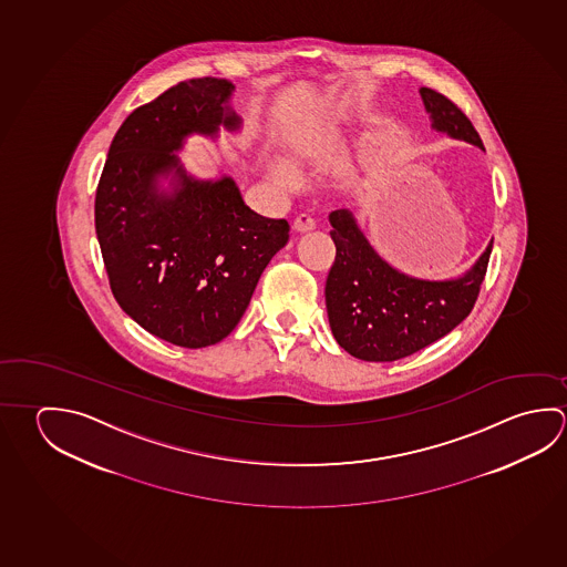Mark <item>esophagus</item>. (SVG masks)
Instances as JSON below:
<instances>
[{"instance_id": "1", "label": "esophagus", "mask_w": 567, "mask_h": 567, "mask_svg": "<svg viewBox=\"0 0 567 567\" xmlns=\"http://www.w3.org/2000/svg\"><path fill=\"white\" fill-rule=\"evenodd\" d=\"M292 229L302 235V233L317 229V223H315V219H310L308 215H298L297 219L292 220Z\"/></svg>"}]
</instances>
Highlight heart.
<instances>
[{
	"instance_id": "heart-1",
	"label": "heart",
	"mask_w": 567,
	"mask_h": 567,
	"mask_svg": "<svg viewBox=\"0 0 567 567\" xmlns=\"http://www.w3.org/2000/svg\"><path fill=\"white\" fill-rule=\"evenodd\" d=\"M270 177L277 181V183H280V185H285V183L288 181L287 173H285L282 169H279V167H270Z\"/></svg>"
}]
</instances>
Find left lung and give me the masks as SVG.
Here are the masks:
<instances>
[{
  "label": "left lung",
  "instance_id": "left-lung-1",
  "mask_svg": "<svg viewBox=\"0 0 567 567\" xmlns=\"http://www.w3.org/2000/svg\"><path fill=\"white\" fill-rule=\"evenodd\" d=\"M420 95L432 130L484 150L472 121L457 105L427 87H422ZM328 220L337 245V259L324 288L328 322L348 354L367 362L410 357L446 337L472 312L486 277L492 243L457 279H416L378 255L350 210H332Z\"/></svg>",
  "mask_w": 567,
  "mask_h": 567
}]
</instances>
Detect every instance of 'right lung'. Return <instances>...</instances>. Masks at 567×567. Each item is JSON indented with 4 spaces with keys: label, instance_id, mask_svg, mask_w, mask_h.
Here are the masks:
<instances>
[{
    "label": "right lung",
    "instance_id": "1",
    "mask_svg": "<svg viewBox=\"0 0 567 567\" xmlns=\"http://www.w3.org/2000/svg\"><path fill=\"white\" fill-rule=\"evenodd\" d=\"M233 91L217 78L181 81L137 107L111 141L95 193L113 297L140 327L177 347L229 337L290 230L287 220L249 209L227 175L197 179L175 155L190 135L239 131Z\"/></svg>",
    "mask_w": 567,
    "mask_h": 567
}]
</instances>
